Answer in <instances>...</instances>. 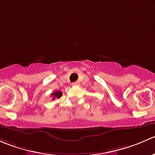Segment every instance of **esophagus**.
I'll return each instance as SVG.
<instances>
[{
    "mask_svg": "<svg viewBox=\"0 0 155 155\" xmlns=\"http://www.w3.org/2000/svg\"><path fill=\"white\" fill-rule=\"evenodd\" d=\"M73 85H79V82H73V84H72Z\"/></svg>",
    "mask_w": 155,
    "mask_h": 155,
    "instance_id": "esophagus-1",
    "label": "esophagus"
}]
</instances>
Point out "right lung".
<instances>
[{"label":"right lung","mask_w":155,"mask_h":155,"mask_svg":"<svg viewBox=\"0 0 155 155\" xmlns=\"http://www.w3.org/2000/svg\"><path fill=\"white\" fill-rule=\"evenodd\" d=\"M51 95L52 96V99L54 100L56 98H60V97L62 96V92L61 91H54V92L51 93Z\"/></svg>","instance_id":"1"}]
</instances>
